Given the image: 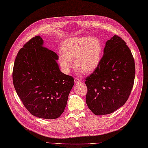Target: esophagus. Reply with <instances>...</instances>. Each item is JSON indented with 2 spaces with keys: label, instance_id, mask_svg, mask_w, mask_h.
<instances>
[{
  "label": "esophagus",
  "instance_id": "34e87169",
  "mask_svg": "<svg viewBox=\"0 0 148 148\" xmlns=\"http://www.w3.org/2000/svg\"><path fill=\"white\" fill-rule=\"evenodd\" d=\"M74 82H75V84H78V83L81 82V80H80V79H79L78 78H75L74 79Z\"/></svg>",
  "mask_w": 148,
  "mask_h": 148
}]
</instances>
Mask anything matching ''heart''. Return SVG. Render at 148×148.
<instances>
[{
  "instance_id": "b5f03b06",
  "label": "heart",
  "mask_w": 148,
  "mask_h": 148,
  "mask_svg": "<svg viewBox=\"0 0 148 148\" xmlns=\"http://www.w3.org/2000/svg\"><path fill=\"white\" fill-rule=\"evenodd\" d=\"M59 54V62L66 73H69L74 60L75 67L85 73H90L96 69L102 54V44L97 37H74L62 42Z\"/></svg>"
}]
</instances>
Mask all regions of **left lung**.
<instances>
[{
    "label": "left lung",
    "mask_w": 148,
    "mask_h": 148,
    "mask_svg": "<svg viewBox=\"0 0 148 148\" xmlns=\"http://www.w3.org/2000/svg\"><path fill=\"white\" fill-rule=\"evenodd\" d=\"M134 77V60L130 49L114 35L106 42L99 65L86 79L89 109L95 115L103 116L122 107L130 95Z\"/></svg>",
    "instance_id": "obj_1"
}]
</instances>
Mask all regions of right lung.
<instances>
[{
  "instance_id": "obj_1",
  "label": "right lung",
  "mask_w": 148,
  "mask_h": 148,
  "mask_svg": "<svg viewBox=\"0 0 148 148\" xmlns=\"http://www.w3.org/2000/svg\"><path fill=\"white\" fill-rule=\"evenodd\" d=\"M43 45V39L37 36L20 49L12 79L18 96L30 113L53 119L65 109L74 80L60 71L58 56Z\"/></svg>"
}]
</instances>
